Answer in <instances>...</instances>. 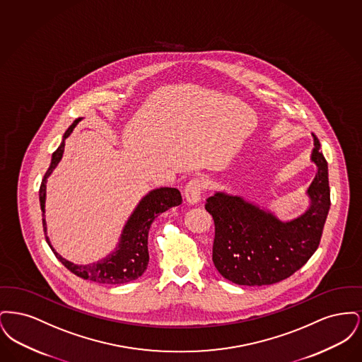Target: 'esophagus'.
<instances>
[{
  "label": "esophagus",
  "mask_w": 362,
  "mask_h": 362,
  "mask_svg": "<svg viewBox=\"0 0 362 362\" xmlns=\"http://www.w3.org/2000/svg\"><path fill=\"white\" fill-rule=\"evenodd\" d=\"M206 187L207 185L205 179L192 177L189 183L186 185V189H185V197H186L187 202L189 204H197L201 199V197H202V194H204Z\"/></svg>",
  "instance_id": "1"
}]
</instances>
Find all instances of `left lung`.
<instances>
[{
	"instance_id": "1",
	"label": "left lung",
	"mask_w": 362,
	"mask_h": 362,
	"mask_svg": "<svg viewBox=\"0 0 362 362\" xmlns=\"http://www.w3.org/2000/svg\"><path fill=\"white\" fill-rule=\"evenodd\" d=\"M319 149L315 137L312 205L291 223H281L240 197L216 192L207 198L205 209L214 221L213 263L221 276L238 285H272L292 276L315 254L331 205L327 161Z\"/></svg>"
}]
</instances>
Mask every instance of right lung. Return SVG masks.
Masks as SVG:
<instances>
[{"mask_svg": "<svg viewBox=\"0 0 362 362\" xmlns=\"http://www.w3.org/2000/svg\"><path fill=\"white\" fill-rule=\"evenodd\" d=\"M81 121V118L73 122V124L65 133V138L69 136L73 132L74 126ZM65 142L59 145V148L52 153V164L45 173L43 180L40 183L39 189V201H40V209L45 211V199H46V179L52 173V170L59 163L61 157L64 155ZM183 202L180 191L171 187H161V189L151 191L146 197L142 198V201L138 204L134 213L129 218L127 224L123 229L121 243L112 254H110L107 258L86 264V266H78L73 264L68 260L59 257L50 245L49 238L46 235V220L45 214L42 216L43 223V230L46 241L49 243L50 248L54 252L57 259L69 270L73 274H76L83 279H88L98 284H108V285H119L126 284L130 281L137 279L138 276H142L144 272L148 267L149 262V252H148V233L151 229V225L155 221L156 217L171 209L173 206H179Z\"/></svg>", "mask_w": 362, "mask_h": 362, "instance_id": "right-lung-1", "label": "right lung"}]
</instances>
